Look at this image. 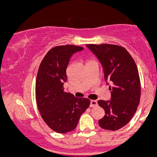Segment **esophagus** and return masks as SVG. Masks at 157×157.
Listing matches in <instances>:
<instances>
[{
    "mask_svg": "<svg viewBox=\"0 0 157 157\" xmlns=\"http://www.w3.org/2000/svg\"><path fill=\"white\" fill-rule=\"evenodd\" d=\"M98 104H97V102L96 100H91L90 101V107H95L97 106Z\"/></svg>",
    "mask_w": 157,
    "mask_h": 157,
    "instance_id": "34e87169",
    "label": "esophagus"
}]
</instances>
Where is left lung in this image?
<instances>
[{"mask_svg": "<svg viewBox=\"0 0 157 157\" xmlns=\"http://www.w3.org/2000/svg\"><path fill=\"white\" fill-rule=\"evenodd\" d=\"M103 68L110 100H99L105 116L99 125L105 130L117 131L128 123L137 109L140 99V80L136 65L125 48L113 44H88Z\"/></svg>", "mask_w": 157, "mask_h": 157, "instance_id": "left-lung-1", "label": "left lung"}]
</instances>
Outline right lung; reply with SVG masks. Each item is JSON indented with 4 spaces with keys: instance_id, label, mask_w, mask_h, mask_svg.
Wrapping results in <instances>:
<instances>
[{
    "instance_id": "add662e5",
    "label": "right lung",
    "mask_w": 157,
    "mask_h": 157,
    "mask_svg": "<svg viewBox=\"0 0 157 157\" xmlns=\"http://www.w3.org/2000/svg\"><path fill=\"white\" fill-rule=\"evenodd\" d=\"M83 49L72 45L55 46L40 65L35 85L37 108L48 127L60 134L73 131L81 114L90 105L89 99L77 98L63 91L70 59Z\"/></svg>"
}]
</instances>
